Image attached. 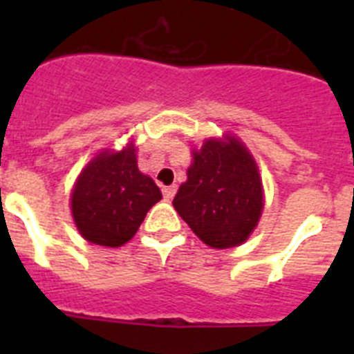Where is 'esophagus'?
<instances>
[{
  "label": "esophagus",
  "instance_id": "obj_1",
  "mask_svg": "<svg viewBox=\"0 0 354 354\" xmlns=\"http://www.w3.org/2000/svg\"><path fill=\"white\" fill-rule=\"evenodd\" d=\"M175 193H177V186H167V187H162V196H165V200H168L170 202L171 198L175 196Z\"/></svg>",
  "mask_w": 354,
  "mask_h": 354
}]
</instances>
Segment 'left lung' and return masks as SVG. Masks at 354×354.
<instances>
[{
    "label": "left lung",
    "instance_id": "8db88e82",
    "mask_svg": "<svg viewBox=\"0 0 354 354\" xmlns=\"http://www.w3.org/2000/svg\"><path fill=\"white\" fill-rule=\"evenodd\" d=\"M174 207L211 248L245 243L264 209L261 174L245 143L225 134L193 150L187 180L180 184Z\"/></svg>",
    "mask_w": 354,
    "mask_h": 354
}]
</instances>
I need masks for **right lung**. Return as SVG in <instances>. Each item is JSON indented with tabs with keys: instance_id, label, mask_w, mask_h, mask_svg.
I'll use <instances>...</instances> for the list:
<instances>
[{
	"instance_id": "1",
	"label": "right lung",
	"mask_w": 354,
	"mask_h": 354,
	"mask_svg": "<svg viewBox=\"0 0 354 354\" xmlns=\"http://www.w3.org/2000/svg\"><path fill=\"white\" fill-rule=\"evenodd\" d=\"M162 198L159 187L138 170L136 149L102 150L81 170L71 195L72 218L81 236L101 246L126 245L147 212Z\"/></svg>"
}]
</instances>
